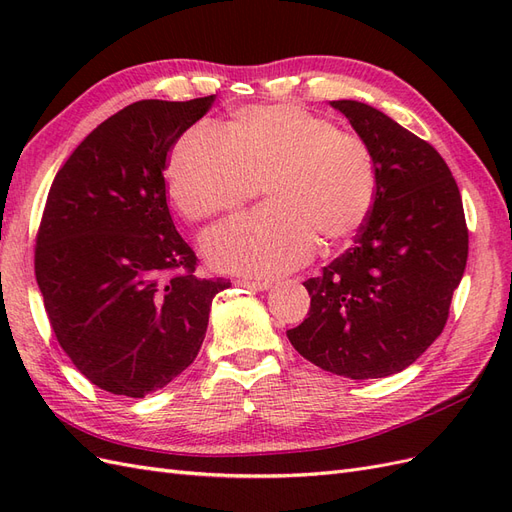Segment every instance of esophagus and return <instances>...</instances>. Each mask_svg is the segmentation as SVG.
I'll list each match as a JSON object with an SVG mask.
<instances>
[{
  "mask_svg": "<svg viewBox=\"0 0 512 512\" xmlns=\"http://www.w3.org/2000/svg\"><path fill=\"white\" fill-rule=\"evenodd\" d=\"M237 284L239 286H243V288H250V290H267L271 284L269 282H260V280H237Z\"/></svg>",
  "mask_w": 512,
  "mask_h": 512,
  "instance_id": "34e87169",
  "label": "esophagus"
}]
</instances>
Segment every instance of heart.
<instances>
[{"mask_svg": "<svg viewBox=\"0 0 512 512\" xmlns=\"http://www.w3.org/2000/svg\"><path fill=\"white\" fill-rule=\"evenodd\" d=\"M262 183L267 205L205 235L218 269L277 275L344 247L376 203L378 166L363 138L292 104L243 106L222 138L194 128L170 151L166 185L190 222L239 209Z\"/></svg>", "mask_w": 512, "mask_h": 512, "instance_id": "heart-1", "label": "heart"}]
</instances>
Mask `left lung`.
I'll return each instance as SVG.
<instances>
[{"label":"left lung","instance_id":"8db88e82","mask_svg":"<svg viewBox=\"0 0 512 512\" xmlns=\"http://www.w3.org/2000/svg\"><path fill=\"white\" fill-rule=\"evenodd\" d=\"M331 106L374 153L376 203L352 247L303 282L312 303L286 335L324 371L384 378L442 333L468 260L466 215L451 168L427 141L369 104Z\"/></svg>","mask_w":512,"mask_h":512}]
</instances>
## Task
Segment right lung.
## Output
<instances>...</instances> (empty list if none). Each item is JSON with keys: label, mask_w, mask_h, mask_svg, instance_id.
<instances>
[{"label": "right lung", "mask_w": 512, "mask_h": 512, "mask_svg": "<svg viewBox=\"0 0 512 512\" xmlns=\"http://www.w3.org/2000/svg\"><path fill=\"white\" fill-rule=\"evenodd\" d=\"M215 96L141 100L102 121L59 168L36 235L46 316L74 367L102 391L145 397L190 367L211 301L166 203L164 168Z\"/></svg>", "instance_id": "right-lung-1"}]
</instances>
